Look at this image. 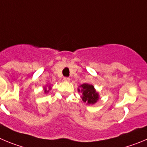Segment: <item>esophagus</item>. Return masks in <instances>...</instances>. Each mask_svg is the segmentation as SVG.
Returning <instances> with one entry per match:
<instances>
[{
    "instance_id": "1",
    "label": "esophagus",
    "mask_w": 147,
    "mask_h": 147,
    "mask_svg": "<svg viewBox=\"0 0 147 147\" xmlns=\"http://www.w3.org/2000/svg\"><path fill=\"white\" fill-rule=\"evenodd\" d=\"M64 80L65 82H69L70 81V78H64Z\"/></svg>"
}]
</instances>
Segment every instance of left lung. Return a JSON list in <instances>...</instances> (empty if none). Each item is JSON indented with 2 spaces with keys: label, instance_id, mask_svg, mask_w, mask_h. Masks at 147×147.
<instances>
[{
  "label": "left lung",
  "instance_id": "8db88e82",
  "mask_svg": "<svg viewBox=\"0 0 147 147\" xmlns=\"http://www.w3.org/2000/svg\"><path fill=\"white\" fill-rule=\"evenodd\" d=\"M78 88V92H81V98L84 102L88 105H93L99 100V94L96 92L94 86L88 83H83Z\"/></svg>",
  "mask_w": 147,
  "mask_h": 147
}]
</instances>
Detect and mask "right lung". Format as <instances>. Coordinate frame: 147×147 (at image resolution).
I'll use <instances>...</instances> for the list:
<instances>
[{
	"instance_id": "add662e5",
	"label": "right lung",
	"mask_w": 147,
	"mask_h": 147,
	"mask_svg": "<svg viewBox=\"0 0 147 147\" xmlns=\"http://www.w3.org/2000/svg\"><path fill=\"white\" fill-rule=\"evenodd\" d=\"M50 89H51V86H49V90ZM44 90H45V93H48L49 92V90H47V88H45V87L44 88Z\"/></svg>"
}]
</instances>
